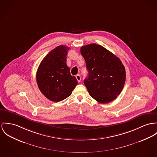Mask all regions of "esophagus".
I'll use <instances>...</instances> for the list:
<instances>
[{"instance_id": "esophagus-1", "label": "esophagus", "mask_w": 157, "mask_h": 157, "mask_svg": "<svg viewBox=\"0 0 157 157\" xmlns=\"http://www.w3.org/2000/svg\"><path fill=\"white\" fill-rule=\"evenodd\" d=\"M76 78L77 81H78L79 82H81V76H80V75H76Z\"/></svg>"}]
</instances>
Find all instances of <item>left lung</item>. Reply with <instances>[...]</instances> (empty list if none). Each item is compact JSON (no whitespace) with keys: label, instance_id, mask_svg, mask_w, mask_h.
I'll list each match as a JSON object with an SVG mask.
<instances>
[{"label":"left lung","instance_id":"left-lung-1","mask_svg":"<svg viewBox=\"0 0 157 157\" xmlns=\"http://www.w3.org/2000/svg\"><path fill=\"white\" fill-rule=\"evenodd\" d=\"M88 75L84 84L90 95L100 103L117 98L125 82V70L118 57L103 47L91 44L81 48Z\"/></svg>","mask_w":157,"mask_h":157}]
</instances>
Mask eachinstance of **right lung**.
Segmentation results:
<instances>
[{
	"instance_id": "add662e5",
	"label": "right lung",
	"mask_w": 157,
	"mask_h": 157,
	"mask_svg": "<svg viewBox=\"0 0 157 157\" xmlns=\"http://www.w3.org/2000/svg\"><path fill=\"white\" fill-rule=\"evenodd\" d=\"M70 48L60 45L50 51L40 63L36 81L41 93L49 100L59 102L70 96L78 84L66 64Z\"/></svg>"
}]
</instances>
